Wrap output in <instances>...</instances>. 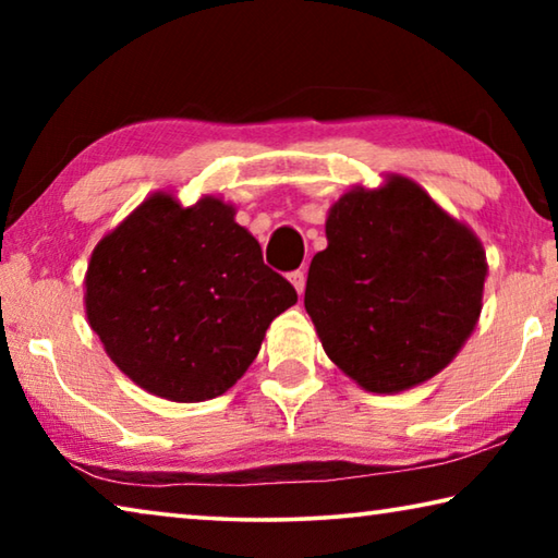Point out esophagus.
I'll use <instances>...</instances> for the list:
<instances>
[{"mask_svg":"<svg viewBox=\"0 0 558 558\" xmlns=\"http://www.w3.org/2000/svg\"><path fill=\"white\" fill-rule=\"evenodd\" d=\"M290 282H292V288L298 290V295H302V292H305V282H307V276H305V270H292L290 272Z\"/></svg>","mask_w":558,"mask_h":558,"instance_id":"esophagus-1","label":"esophagus"}]
</instances>
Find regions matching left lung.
Returning a JSON list of instances; mask_svg holds the SVG:
<instances>
[{
    "label": "left lung",
    "instance_id": "left-lung-1",
    "mask_svg": "<svg viewBox=\"0 0 558 558\" xmlns=\"http://www.w3.org/2000/svg\"><path fill=\"white\" fill-rule=\"evenodd\" d=\"M325 233L305 310L327 356L372 393H399L446 369L483 310L477 235L401 174L349 189Z\"/></svg>",
    "mask_w": 558,
    "mask_h": 558
}]
</instances>
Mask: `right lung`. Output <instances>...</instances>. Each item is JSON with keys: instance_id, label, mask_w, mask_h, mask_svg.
Instances as JSON below:
<instances>
[{"instance_id": "add662e5", "label": "right lung", "mask_w": 558, "mask_h": 558, "mask_svg": "<svg viewBox=\"0 0 558 558\" xmlns=\"http://www.w3.org/2000/svg\"><path fill=\"white\" fill-rule=\"evenodd\" d=\"M216 196L157 192L93 248L86 315L118 369L177 403L229 391L266 329L298 302L258 241Z\"/></svg>"}]
</instances>
